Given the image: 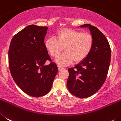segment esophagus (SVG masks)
I'll return each instance as SVG.
<instances>
[{
	"instance_id": "34e87169",
	"label": "esophagus",
	"mask_w": 121,
	"mask_h": 121,
	"mask_svg": "<svg viewBox=\"0 0 121 121\" xmlns=\"http://www.w3.org/2000/svg\"><path fill=\"white\" fill-rule=\"evenodd\" d=\"M58 70H62V69H64V67H63L62 66L58 65Z\"/></svg>"
}]
</instances>
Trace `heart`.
Wrapping results in <instances>:
<instances>
[{
    "instance_id": "obj_1",
    "label": "heart",
    "mask_w": 121,
    "mask_h": 121,
    "mask_svg": "<svg viewBox=\"0 0 121 121\" xmlns=\"http://www.w3.org/2000/svg\"><path fill=\"white\" fill-rule=\"evenodd\" d=\"M93 44L91 34L69 29L60 31L54 37L48 38L44 42L46 49L52 57L58 56L64 48L65 52L55 60L61 66L70 65L73 61H82L89 55Z\"/></svg>"
}]
</instances>
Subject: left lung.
Instances as JSON below:
<instances>
[{
    "label": "left lung",
    "mask_w": 121,
    "mask_h": 121,
    "mask_svg": "<svg viewBox=\"0 0 121 121\" xmlns=\"http://www.w3.org/2000/svg\"><path fill=\"white\" fill-rule=\"evenodd\" d=\"M80 27L89 28L93 37V47L86 58L68 69L67 86L73 95L86 98L98 92L105 82L110 63L111 49L107 39L96 27L90 24Z\"/></svg>",
    "instance_id": "left-lung-1"
}]
</instances>
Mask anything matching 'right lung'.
Returning <instances> with one entry per match:
<instances>
[{
	"label": "right lung",
	"mask_w": 121,
	"mask_h": 121,
	"mask_svg": "<svg viewBox=\"0 0 121 121\" xmlns=\"http://www.w3.org/2000/svg\"><path fill=\"white\" fill-rule=\"evenodd\" d=\"M48 28L31 25L16 34L8 51L9 70L13 79L22 91L33 97L49 93L58 72L44 46Z\"/></svg>",
	"instance_id": "1"
}]
</instances>
